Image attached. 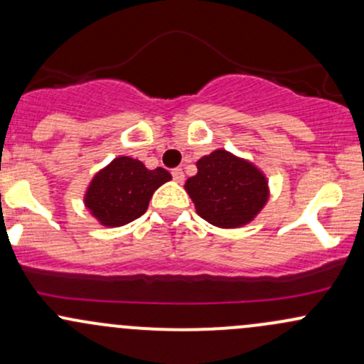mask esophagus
Returning <instances> with one entry per match:
<instances>
[{"instance_id":"34e87169","label":"esophagus","mask_w":364,"mask_h":364,"mask_svg":"<svg viewBox=\"0 0 364 364\" xmlns=\"http://www.w3.org/2000/svg\"><path fill=\"white\" fill-rule=\"evenodd\" d=\"M173 178L176 183H183L185 181V173H183V169H179V167H176L173 169Z\"/></svg>"}]
</instances>
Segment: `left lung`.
Here are the masks:
<instances>
[{"label": "left lung", "instance_id": "8db88e82", "mask_svg": "<svg viewBox=\"0 0 364 364\" xmlns=\"http://www.w3.org/2000/svg\"><path fill=\"white\" fill-rule=\"evenodd\" d=\"M198 173L185 188L197 214L218 228H240L262 210L269 198L266 176L245 159L214 150L197 162Z\"/></svg>", "mask_w": 364, "mask_h": 364}]
</instances>
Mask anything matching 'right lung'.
Segmentation results:
<instances>
[{
    "mask_svg": "<svg viewBox=\"0 0 364 364\" xmlns=\"http://www.w3.org/2000/svg\"><path fill=\"white\" fill-rule=\"evenodd\" d=\"M167 181L171 174L162 167L150 171L138 159L117 157L91 179L85 205L100 225L124 226L146 213L154 191Z\"/></svg>",
    "mask_w": 364,
    "mask_h": 364,
    "instance_id": "obj_1",
    "label": "right lung"
}]
</instances>
